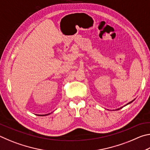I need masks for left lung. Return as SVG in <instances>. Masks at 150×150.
Returning a JSON list of instances; mask_svg holds the SVG:
<instances>
[{"label": "left lung", "mask_w": 150, "mask_h": 150, "mask_svg": "<svg viewBox=\"0 0 150 150\" xmlns=\"http://www.w3.org/2000/svg\"><path fill=\"white\" fill-rule=\"evenodd\" d=\"M134 100H135V99H134L133 100H132V101H130V103H128V104H126V105H124V106H126V105H129V104H130V103H132V102H133V101H134ZM122 108V107H120V108H117V109H116V110H120V109H121Z\"/></svg>", "instance_id": "8db88e82"}]
</instances>
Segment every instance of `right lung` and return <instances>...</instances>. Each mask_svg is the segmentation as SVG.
<instances>
[{
	"label": "right lung",
	"mask_w": 150,
	"mask_h": 150,
	"mask_svg": "<svg viewBox=\"0 0 150 150\" xmlns=\"http://www.w3.org/2000/svg\"><path fill=\"white\" fill-rule=\"evenodd\" d=\"M50 115V113H49V114H47V115H38V116H47V115Z\"/></svg>",
	"instance_id": "obj_1"
}]
</instances>
